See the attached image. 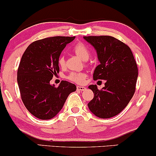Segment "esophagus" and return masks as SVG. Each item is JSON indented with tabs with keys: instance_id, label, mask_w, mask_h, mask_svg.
Returning <instances> with one entry per match:
<instances>
[{
	"instance_id": "34e87169",
	"label": "esophagus",
	"mask_w": 156,
	"mask_h": 156,
	"mask_svg": "<svg viewBox=\"0 0 156 156\" xmlns=\"http://www.w3.org/2000/svg\"><path fill=\"white\" fill-rule=\"evenodd\" d=\"M87 88H86L85 87H79V86H78V87H77V90H78V91H84Z\"/></svg>"
}]
</instances>
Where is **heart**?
<instances>
[{"mask_svg": "<svg viewBox=\"0 0 156 156\" xmlns=\"http://www.w3.org/2000/svg\"><path fill=\"white\" fill-rule=\"evenodd\" d=\"M73 50L76 54L78 55L80 58H81L84 61L88 60L91 55L90 51L89 50V48L81 42L77 43L73 47ZM58 63L62 67H64L65 66V58H64L63 55L59 56L58 59ZM86 77H87V75H86L85 73L72 72L69 73V76H67V78L69 80H72V81L76 82L77 83H83Z\"/></svg>", "mask_w": 156, "mask_h": 156, "instance_id": "b5f03b06", "label": "heart"}]
</instances>
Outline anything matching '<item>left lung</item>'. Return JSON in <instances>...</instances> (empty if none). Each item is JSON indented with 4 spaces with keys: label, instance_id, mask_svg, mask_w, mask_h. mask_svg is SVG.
Instances as JSON below:
<instances>
[{
    "label": "left lung",
    "instance_id": "1",
    "mask_svg": "<svg viewBox=\"0 0 156 156\" xmlns=\"http://www.w3.org/2000/svg\"><path fill=\"white\" fill-rule=\"evenodd\" d=\"M83 38L95 48L101 63L94 69L93 79L105 80V87L101 90L96 85L89 87L94 96L88 107L98 117H113L133 98L138 77L136 62L130 48L114 37L89 36Z\"/></svg>",
    "mask_w": 156,
    "mask_h": 156
}]
</instances>
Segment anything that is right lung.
Segmentation results:
<instances>
[{
  "instance_id": "right-lung-1",
  "label": "right lung",
  "mask_w": 156,
  "mask_h": 156,
  "mask_svg": "<svg viewBox=\"0 0 156 156\" xmlns=\"http://www.w3.org/2000/svg\"><path fill=\"white\" fill-rule=\"evenodd\" d=\"M76 37H48L32 42L23 53L18 69L21 99L28 111L40 119L54 117L71 92L75 84L62 80L58 87L50 81L59 73L58 59L64 48Z\"/></svg>"
}]
</instances>
